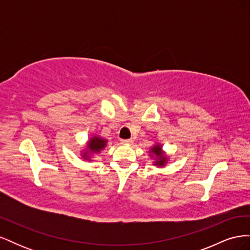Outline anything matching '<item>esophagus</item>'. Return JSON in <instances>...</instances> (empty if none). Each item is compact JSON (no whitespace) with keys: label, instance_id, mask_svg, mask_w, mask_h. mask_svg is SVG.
<instances>
[{"label":"esophagus","instance_id":"1","mask_svg":"<svg viewBox=\"0 0 250 250\" xmlns=\"http://www.w3.org/2000/svg\"><path fill=\"white\" fill-rule=\"evenodd\" d=\"M121 143H122V144H127V145H129V144L133 143V141L132 140H121Z\"/></svg>","mask_w":250,"mask_h":250}]
</instances>
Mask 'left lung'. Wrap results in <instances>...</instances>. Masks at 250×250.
<instances>
[{
  "mask_svg": "<svg viewBox=\"0 0 250 250\" xmlns=\"http://www.w3.org/2000/svg\"><path fill=\"white\" fill-rule=\"evenodd\" d=\"M149 153L150 157H152L154 160L153 165L157 166V167H165L166 164L169 161V156L166 154V152L163 150V146L161 144H155V145L150 149Z\"/></svg>",
  "mask_w": 250,
  "mask_h": 250,
  "instance_id": "left-lung-1",
  "label": "left lung"
}]
</instances>
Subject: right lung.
<instances>
[{
  "label": "right lung",
  "instance_id": "right-lung-1",
  "mask_svg": "<svg viewBox=\"0 0 250 250\" xmlns=\"http://www.w3.org/2000/svg\"><path fill=\"white\" fill-rule=\"evenodd\" d=\"M106 145L107 140L98 137V135H94V137H92L86 142V147L81 151V156L83 160L90 161L92 155L100 153L101 150L106 147Z\"/></svg>",
  "mask_w": 250,
  "mask_h": 250
}]
</instances>
